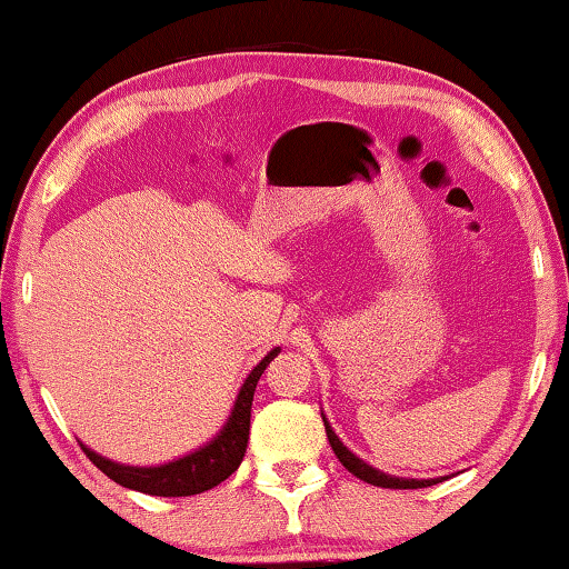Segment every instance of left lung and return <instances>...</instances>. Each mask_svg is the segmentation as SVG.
Masks as SVG:
<instances>
[{"label": "left lung", "mask_w": 569, "mask_h": 569, "mask_svg": "<svg viewBox=\"0 0 569 569\" xmlns=\"http://www.w3.org/2000/svg\"><path fill=\"white\" fill-rule=\"evenodd\" d=\"M323 427H326V437H329V445H331V449H333V455L339 457L341 465H343L346 469H349L353 477L369 481V485H373V487H387V489H419V487H431V485H437V481H441V479H399V477L383 475V471L369 467V465H366V461H361L359 457L351 455V451L341 445L339 437L333 435V429L329 427V421H326V419H323Z\"/></svg>", "instance_id": "left-lung-1"}]
</instances>
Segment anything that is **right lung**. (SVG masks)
Returning a JSON list of instances; mask_svg holds the SVG:
<instances>
[{
    "label": "right lung",
    "mask_w": 569,
    "mask_h": 569,
    "mask_svg": "<svg viewBox=\"0 0 569 569\" xmlns=\"http://www.w3.org/2000/svg\"><path fill=\"white\" fill-rule=\"evenodd\" d=\"M278 351L281 349H273L253 371L248 373L246 383L240 387L236 407L230 411L228 423L208 447L162 467H122L100 455H94L88 447H82L84 455L90 457L92 465L98 467L102 475H108L122 487L138 489L142 495L190 497L218 487L220 481H226L240 467V461H243L250 429V403H253L256 383Z\"/></svg>",
    "instance_id": "obj_1"
}]
</instances>
